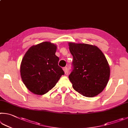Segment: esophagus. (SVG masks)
Returning a JSON list of instances; mask_svg holds the SVG:
<instances>
[{
  "label": "esophagus",
  "mask_w": 128,
  "mask_h": 128,
  "mask_svg": "<svg viewBox=\"0 0 128 128\" xmlns=\"http://www.w3.org/2000/svg\"><path fill=\"white\" fill-rule=\"evenodd\" d=\"M63 70L64 71V73L66 74L67 72H68V68H67V67H64V68H63Z\"/></svg>",
  "instance_id": "1"
}]
</instances>
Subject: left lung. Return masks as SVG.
I'll list each match as a JSON object with an SVG mask.
<instances>
[{
    "instance_id": "obj_1",
    "label": "left lung",
    "mask_w": 128,
    "mask_h": 128,
    "mask_svg": "<svg viewBox=\"0 0 128 128\" xmlns=\"http://www.w3.org/2000/svg\"><path fill=\"white\" fill-rule=\"evenodd\" d=\"M69 46L73 56L69 78L73 88L86 97L97 96L105 88L110 78L106 57L96 46L71 42Z\"/></svg>"
}]
</instances>
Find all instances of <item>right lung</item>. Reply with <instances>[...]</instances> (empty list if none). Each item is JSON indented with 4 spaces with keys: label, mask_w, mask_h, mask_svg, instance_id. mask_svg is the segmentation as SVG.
<instances>
[{
    "label": "right lung",
    "mask_w": 128,
    "mask_h": 128,
    "mask_svg": "<svg viewBox=\"0 0 128 128\" xmlns=\"http://www.w3.org/2000/svg\"><path fill=\"white\" fill-rule=\"evenodd\" d=\"M56 50L54 44L44 42L30 48L22 59L20 76L26 87L34 94H46L64 74L58 66Z\"/></svg>",
    "instance_id": "right-lung-1"
}]
</instances>
